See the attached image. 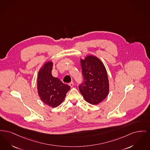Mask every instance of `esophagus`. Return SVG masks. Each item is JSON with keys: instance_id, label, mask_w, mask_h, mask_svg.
I'll list each match as a JSON object with an SVG mask.
<instances>
[{"instance_id": "esophagus-1", "label": "esophagus", "mask_w": 150, "mask_h": 150, "mask_svg": "<svg viewBox=\"0 0 150 150\" xmlns=\"http://www.w3.org/2000/svg\"><path fill=\"white\" fill-rule=\"evenodd\" d=\"M69 85L71 87H72L73 86V85H74V83L72 82H71V83H69Z\"/></svg>"}]
</instances>
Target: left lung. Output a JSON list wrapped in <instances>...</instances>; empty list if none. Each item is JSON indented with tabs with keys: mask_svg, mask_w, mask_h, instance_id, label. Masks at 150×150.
<instances>
[{
	"mask_svg": "<svg viewBox=\"0 0 150 150\" xmlns=\"http://www.w3.org/2000/svg\"><path fill=\"white\" fill-rule=\"evenodd\" d=\"M83 82L78 86L85 100L92 105H98L108 96L109 83L108 73L100 59L88 55L81 59Z\"/></svg>",
	"mask_w": 150,
	"mask_h": 150,
	"instance_id": "1",
	"label": "left lung"
}]
</instances>
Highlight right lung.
Masks as SVG:
<instances>
[{"mask_svg": "<svg viewBox=\"0 0 150 150\" xmlns=\"http://www.w3.org/2000/svg\"><path fill=\"white\" fill-rule=\"evenodd\" d=\"M52 62L49 61L40 69L37 88L42 101L52 108H55L64 101L66 93L71 87L63 83L59 78L52 76Z\"/></svg>", "mask_w": 150, "mask_h": 150, "instance_id": "right-lung-1", "label": "right lung"}]
</instances>
